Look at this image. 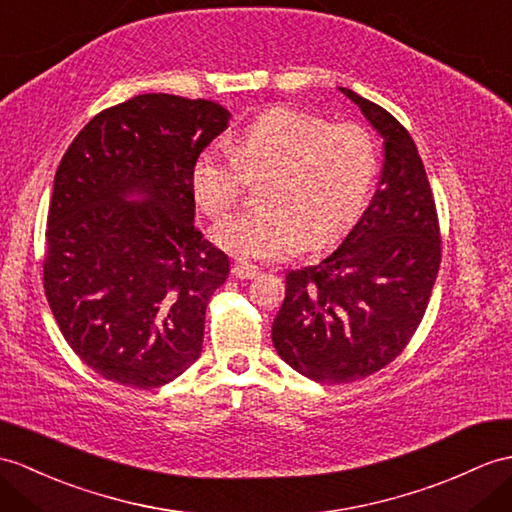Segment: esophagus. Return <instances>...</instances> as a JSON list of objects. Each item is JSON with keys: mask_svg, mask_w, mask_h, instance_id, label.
<instances>
[{"mask_svg": "<svg viewBox=\"0 0 512 512\" xmlns=\"http://www.w3.org/2000/svg\"><path fill=\"white\" fill-rule=\"evenodd\" d=\"M231 272L237 279H255L259 275V268L251 264V261H235Z\"/></svg>", "mask_w": 512, "mask_h": 512, "instance_id": "esophagus-1", "label": "esophagus"}]
</instances>
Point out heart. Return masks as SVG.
I'll return each mask as SVG.
<instances>
[{
    "mask_svg": "<svg viewBox=\"0 0 512 512\" xmlns=\"http://www.w3.org/2000/svg\"><path fill=\"white\" fill-rule=\"evenodd\" d=\"M379 168L373 135L360 124L272 109L246 124L229 152L211 148L196 159L192 194L209 218L237 205L244 176L268 174L261 207L220 222L211 237L237 257L277 259L301 244L320 248L358 220Z\"/></svg>",
    "mask_w": 512,
    "mask_h": 512,
    "instance_id": "1",
    "label": "heart"
}]
</instances>
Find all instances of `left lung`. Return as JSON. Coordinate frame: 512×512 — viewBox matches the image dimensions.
Wrapping results in <instances>:
<instances>
[{"mask_svg": "<svg viewBox=\"0 0 512 512\" xmlns=\"http://www.w3.org/2000/svg\"><path fill=\"white\" fill-rule=\"evenodd\" d=\"M384 137L379 189L344 242L290 270L272 323L285 364L320 384H351L401 355L421 325L441 266L430 181L408 130L382 106L340 89Z\"/></svg>", "mask_w": 512, "mask_h": 512, "instance_id": "1", "label": "left lung"}]
</instances>
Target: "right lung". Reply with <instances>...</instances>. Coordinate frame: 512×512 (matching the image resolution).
Segmentation results:
<instances>
[{
  "instance_id": "add662e5",
  "label": "right lung",
  "mask_w": 512,
  "mask_h": 512,
  "mask_svg": "<svg viewBox=\"0 0 512 512\" xmlns=\"http://www.w3.org/2000/svg\"><path fill=\"white\" fill-rule=\"evenodd\" d=\"M229 117L211 100L141 93L95 115L58 165L45 296L69 347L113 384L159 388L200 358L229 257L194 227L189 176Z\"/></svg>"
}]
</instances>
